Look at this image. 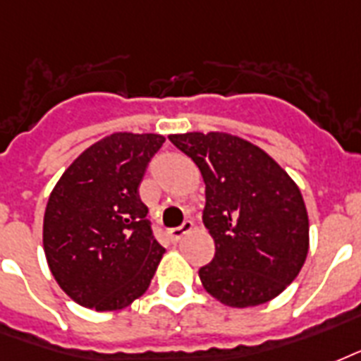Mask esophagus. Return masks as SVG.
<instances>
[{"instance_id":"obj_1","label":"esophagus","mask_w":361,"mask_h":361,"mask_svg":"<svg viewBox=\"0 0 361 361\" xmlns=\"http://www.w3.org/2000/svg\"><path fill=\"white\" fill-rule=\"evenodd\" d=\"M192 228H194V224H192L190 220H186L183 226H178V228H173V230L167 231V237H169V241L171 243H178L186 233L192 231Z\"/></svg>"}]
</instances>
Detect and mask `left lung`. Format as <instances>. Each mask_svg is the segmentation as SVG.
Instances as JSON below:
<instances>
[{
    "instance_id": "8db88e82",
    "label": "left lung",
    "mask_w": 361,
    "mask_h": 361,
    "mask_svg": "<svg viewBox=\"0 0 361 361\" xmlns=\"http://www.w3.org/2000/svg\"><path fill=\"white\" fill-rule=\"evenodd\" d=\"M205 183L203 224L214 258L200 269L207 292L245 309L275 300L309 252V214L298 184L265 150L224 131L173 133Z\"/></svg>"
}]
</instances>
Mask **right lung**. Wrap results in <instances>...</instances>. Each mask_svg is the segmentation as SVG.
<instances>
[{"mask_svg":"<svg viewBox=\"0 0 361 361\" xmlns=\"http://www.w3.org/2000/svg\"><path fill=\"white\" fill-rule=\"evenodd\" d=\"M164 141L160 133H111L77 156L50 192L44 256L75 303L120 311L150 286L166 248L152 237L139 184Z\"/></svg>","mask_w":361,"mask_h":361,"instance_id":"1","label":"right lung"}]
</instances>
